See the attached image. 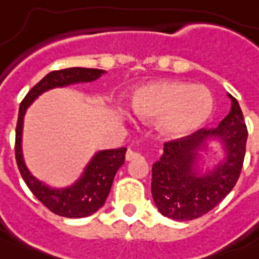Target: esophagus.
<instances>
[{"mask_svg": "<svg viewBox=\"0 0 259 259\" xmlns=\"http://www.w3.org/2000/svg\"><path fill=\"white\" fill-rule=\"evenodd\" d=\"M138 158H141V154L137 153V152L132 149L126 152V161H133V160H138Z\"/></svg>", "mask_w": 259, "mask_h": 259, "instance_id": "34e87169", "label": "esophagus"}]
</instances>
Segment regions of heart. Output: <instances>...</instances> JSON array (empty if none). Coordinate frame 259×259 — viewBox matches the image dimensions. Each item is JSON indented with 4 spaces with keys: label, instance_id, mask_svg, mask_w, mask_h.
Returning a JSON list of instances; mask_svg holds the SVG:
<instances>
[{
    "label": "heart",
    "instance_id": "1",
    "mask_svg": "<svg viewBox=\"0 0 259 259\" xmlns=\"http://www.w3.org/2000/svg\"><path fill=\"white\" fill-rule=\"evenodd\" d=\"M132 107L144 121L158 119V129L165 136L181 138L205 125L212 114L213 98L201 84L162 79L138 87Z\"/></svg>",
    "mask_w": 259,
    "mask_h": 259
}]
</instances>
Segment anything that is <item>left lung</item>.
<instances>
[{
	"label": "left lung",
	"mask_w": 259,
	"mask_h": 259,
	"mask_svg": "<svg viewBox=\"0 0 259 259\" xmlns=\"http://www.w3.org/2000/svg\"><path fill=\"white\" fill-rule=\"evenodd\" d=\"M230 113L215 129H200L188 137L164 144V153L152 168V196L158 211L175 221H192L225 199L241 175L247 129L241 106L233 95ZM215 141L225 156L213 167L200 168V152Z\"/></svg>",
	"instance_id": "obj_1"
}]
</instances>
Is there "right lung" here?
<instances>
[{"instance_id":"obj_1","label":"right lung","mask_w":259,"mask_h":259,"mask_svg":"<svg viewBox=\"0 0 259 259\" xmlns=\"http://www.w3.org/2000/svg\"><path fill=\"white\" fill-rule=\"evenodd\" d=\"M105 74L103 70L72 67L66 70L52 71L26 94L18 110L16 127V161L22 179L34 196L50 209L51 212L64 218H84L93 215L105 204L113 185L114 176L125 162L126 148L99 150L93 156L83 170L82 176L66 188H52L37 180L26 168L22 156V126L24 117L36 98L56 87H67L76 83L94 82Z\"/></svg>"}]
</instances>
